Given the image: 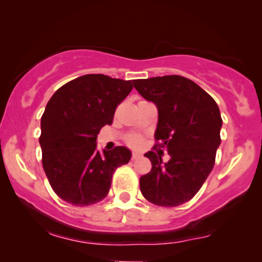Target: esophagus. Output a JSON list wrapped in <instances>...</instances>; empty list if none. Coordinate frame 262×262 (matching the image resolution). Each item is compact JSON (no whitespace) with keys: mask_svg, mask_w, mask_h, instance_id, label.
<instances>
[{"mask_svg":"<svg viewBox=\"0 0 262 262\" xmlns=\"http://www.w3.org/2000/svg\"><path fill=\"white\" fill-rule=\"evenodd\" d=\"M139 157H141V154H139V152H134V154H132V155H131V160L135 161V160L139 159Z\"/></svg>","mask_w":262,"mask_h":262,"instance_id":"1","label":"esophagus"}]
</instances>
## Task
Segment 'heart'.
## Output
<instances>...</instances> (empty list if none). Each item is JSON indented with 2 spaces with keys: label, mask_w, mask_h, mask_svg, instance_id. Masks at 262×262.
Instances as JSON below:
<instances>
[{
  "label": "heart",
  "mask_w": 262,
  "mask_h": 262,
  "mask_svg": "<svg viewBox=\"0 0 262 262\" xmlns=\"http://www.w3.org/2000/svg\"><path fill=\"white\" fill-rule=\"evenodd\" d=\"M125 143L131 148H139L143 143V138L138 135H130L125 139Z\"/></svg>",
  "instance_id": "1"
}]
</instances>
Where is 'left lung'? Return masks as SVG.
<instances>
[{"label": "left lung", "instance_id": "8db88e82", "mask_svg": "<svg viewBox=\"0 0 262 262\" xmlns=\"http://www.w3.org/2000/svg\"><path fill=\"white\" fill-rule=\"evenodd\" d=\"M134 85L159 110L156 144L144 155L151 170L139 179L141 192L155 205L179 206L198 193L214 166L223 123L220 108L203 88L179 75L135 80ZM161 149L171 155L167 164Z\"/></svg>", "mask_w": 262, "mask_h": 262}]
</instances>
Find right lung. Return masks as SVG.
<instances>
[{"label":"right lung","mask_w":262,"mask_h":262,"mask_svg":"<svg viewBox=\"0 0 262 262\" xmlns=\"http://www.w3.org/2000/svg\"><path fill=\"white\" fill-rule=\"evenodd\" d=\"M134 88L131 81L102 74L83 75L62 85L41 116L42 168L57 195L75 206L92 205L108 194L113 173L131 159L116 146L101 155L98 134L113 121L117 107Z\"/></svg>","instance_id":"add662e5"}]
</instances>
